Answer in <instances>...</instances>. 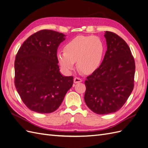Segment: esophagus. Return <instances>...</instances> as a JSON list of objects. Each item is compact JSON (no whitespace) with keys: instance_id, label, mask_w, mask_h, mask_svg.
<instances>
[{"instance_id":"obj_1","label":"esophagus","mask_w":148,"mask_h":148,"mask_svg":"<svg viewBox=\"0 0 148 148\" xmlns=\"http://www.w3.org/2000/svg\"><path fill=\"white\" fill-rule=\"evenodd\" d=\"M82 82V79L80 78H78V77H75L74 78V83L76 84V83H80Z\"/></svg>"}]
</instances>
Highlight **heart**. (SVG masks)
<instances>
[{
    "instance_id": "b5f03b06",
    "label": "heart",
    "mask_w": 148,
    "mask_h": 148,
    "mask_svg": "<svg viewBox=\"0 0 148 148\" xmlns=\"http://www.w3.org/2000/svg\"><path fill=\"white\" fill-rule=\"evenodd\" d=\"M64 51L58 52L57 58L65 71H72L77 62L80 71L90 74L101 65L105 45L102 40L96 36H78L66 44Z\"/></svg>"
}]
</instances>
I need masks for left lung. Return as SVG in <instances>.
I'll list each match as a JSON object with an SVG mask.
<instances>
[{"instance_id":"left-lung-1","label":"left lung","mask_w":148,"mask_h":148,"mask_svg":"<svg viewBox=\"0 0 148 148\" xmlns=\"http://www.w3.org/2000/svg\"><path fill=\"white\" fill-rule=\"evenodd\" d=\"M107 51L101 65L85 80L84 101L93 112L105 115L121 109L133 91L135 63L119 36L106 31Z\"/></svg>"}]
</instances>
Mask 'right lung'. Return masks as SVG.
Returning <instances> with one entry per match:
<instances>
[{
    "label": "right lung",
    "instance_id": "obj_1",
    "mask_svg": "<svg viewBox=\"0 0 148 148\" xmlns=\"http://www.w3.org/2000/svg\"><path fill=\"white\" fill-rule=\"evenodd\" d=\"M65 35L43 29L26 40L15 60V85L22 101L38 113L56 110L72 87L73 77L59 71L57 51Z\"/></svg>",
    "mask_w": 148,
    "mask_h": 148
}]
</instances>
